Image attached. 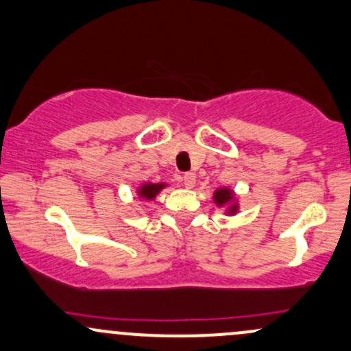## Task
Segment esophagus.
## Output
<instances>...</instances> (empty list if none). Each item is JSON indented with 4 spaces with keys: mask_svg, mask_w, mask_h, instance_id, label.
Here are the masks:
<instances>
[{
    "mask_svg": "<svg viewBox=\"0 0 351 351\" xmlns=\"http://www.w3.org/2000/svg\"><path fill=\"white\" fill-rule=\"evenodd\" d=\"M196 183V175L195 173H184L183 175V184L186 188H193Z\"/></svg>",
    "mask_w": 351,
    "mask_h": 351,
    "instance_id": "obj_1",
    "label": "esophagus"
}]
</instances>
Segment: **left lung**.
Masks as SVG:
<instances>
[{
	"label": "left lung",
	"instance_id": "left-lung-1",
	"mask_svg": "<svg viewBox=\"0 0 351 351\" xmlns=\"http://www.w3.org/2000/svg\"><path fill=\"white\" fill-rule=\"evenodd\" d=\"M231 198H232V193L226 188L217 189V191L215 193V201L219 204V206L221 204H226L228 201H231ZM234 211H236V208H231V213H234Z\"/></svg>",
	"mask_w": 351,
	"mask_h": 351
}]
</instances>
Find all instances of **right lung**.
Returning a JSON list of instances; mask_svg holds the SVG:
<instances>
[{"mask_svg":"<svg viewBox=\"0 0 351 351\" xmlns=\"http://www.w3.org/2000/svg\"><path fill=\"white\" fill-rule=\"evenodd\" d=\"M165 188V184H153V183H147L143 184L142 188L138 189V195L145 199H155V196L158 195L160 191Z\"/></svg>","mask_w":351,"mask_h":351,"instance_id":"obj_1","label":"right lung"}]
</instances>
